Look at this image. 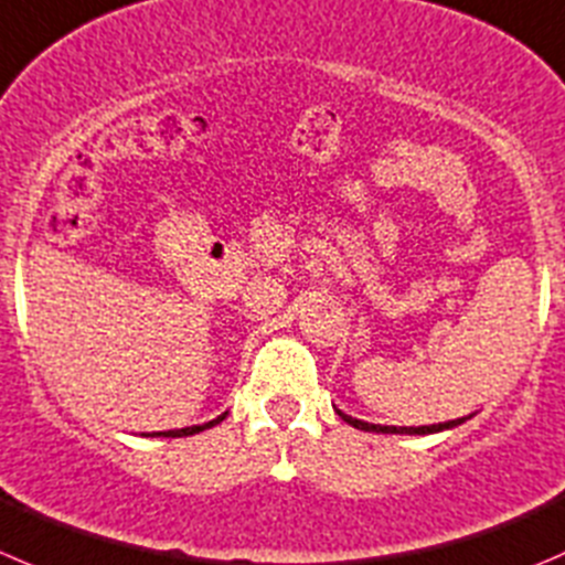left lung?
Masks as SVG:
<instances>
[{
	"instance_id": "obj_1",
	"label": "left lung",
	"mask_w": 565,
	"mask_h": 565,
	"mask_svg": "<svg viewBox=\"0 0 565 565\" xmlns=\"http://www.w3.org/2000/svg\"><path fill=\"white\" fill-rule=\"evenodd\" d=\"M337 414L342 416L348 425H353V428L359 430H372V434H405V436H425V434H439V430H447V428H456V425H461L463 419H452V422H439V425H422V428H394V425H372V422H364V419H353V416H348L344 411L337 408Z\"/></svg>"
}]
</instances>
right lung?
<instances>
[{
	"mask_svg": "<svg viewBox=\"0 0 565 565\" xmlns=\"http://www.w3.org/2000/svg\"><path fill=\"white\" fill-rule=\"evenodd\" d=\"M228 416V411L223 416H217V419H212V422H206V425H193V428H182V430H168V434H154V436H193V434H199V430H206V428H212V425H217V422H223Z\"/></svg>",
	"mask_w": 565,
	"mask_h": 565,
	"instance_id": "add662e5",
	"label": "right lung"
}]
</instances>
